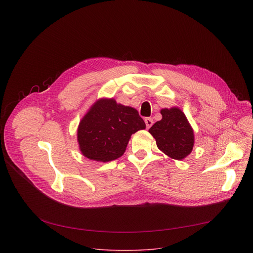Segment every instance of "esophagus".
Listing matches in <instances>:
<instances>
[{"mask_svg": "<svg viewBox=\"0 0 253 253\" xmlns=\"http://www.w3.org/2000/svg\"><path fill=\"white\" fill-rule=\"evenodd\" d=\"M145 124H146V127H147V129H149L152 125H153V119L152 118H149V117H147V118H145Z\"/></svg>", "mask_w": 253, "mask_h": 253, "instance_id": "esophagus-1", "label": "esophagus"}]
</instances>
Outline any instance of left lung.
Listing matches in <instances>:
<instances>
[{
	"instance_id": "8db88e82",
	"label": "left lung",
	"mask_w": 253,
	"mask_h": 253,
	"mask_svg": "<svg viewBox=\"0 0 253 253\" xmlns=\"http://www.w3.org/2000/svg\"><path fill=\"white\" fill-rule=\"evenodd\" d=\"M161 115L162 119L149 129L157 147L173 159L185 158L194 145L193 130L185 114L178 108H171L162 109Z\"/></svg>"
}]
</instances>
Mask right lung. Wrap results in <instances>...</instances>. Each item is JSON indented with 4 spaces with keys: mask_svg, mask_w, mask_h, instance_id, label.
<instances>
[{
    "mask_svg": "<svg viewBox=\"0 0 253 253\" xmlns=\"http://www.w3.org/2000/svg\"><path fill=\"white\" fill-rule=\"evenodd\" d=\"M145 127L134 108L117 104L114 99H101L79 124L80 150L91 160H115L124 154L131 135Z\"/></svg>",
    "mask_w": 253,
    "mask_h": 253,
    "instance_id": "right-lung-1",
    "label": "right lung"
}]
</instances>
